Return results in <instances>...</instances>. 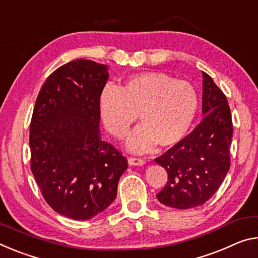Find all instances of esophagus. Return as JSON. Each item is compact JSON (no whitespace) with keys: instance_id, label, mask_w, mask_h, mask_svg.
Masks as SVG:
<instances>
[{"instance_id":"34e87169","label":"esophagus","mask_w":258,"mask_h":258,"mask_svg":"<svg viewBox=\"0 0 258 258\" xmlns=\"http://www.w3.org/2000/svg\"><path fill=\"white\" fill-rule=\"evenodd\" d=\"M128 164L130 165H134V166H141L145 164V161L142 158H138V157H130L128 158Z\"/></svg>"}]
</instances>
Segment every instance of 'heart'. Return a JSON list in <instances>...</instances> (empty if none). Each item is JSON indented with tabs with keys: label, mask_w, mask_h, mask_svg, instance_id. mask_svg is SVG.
Returning <instances> with one entry per match:
<instances>
[{
	"label": "heart",
	"mask_w": 258,
	"mask_h": 258,
	"mask_svg": "<svg viewBox=\"0 0 258 258\" xmlns=\"http://www.w3.org/2000/svg\"><path fill=\"white\" fill-rule=\"evenodd\" d=\"M199 97L188 81L161 72L131 77L120 89L107 86L100 96L104 126L116 139H124L139 116L140 126L128 139L132 151L145 153L155 145L172 147L186 137L198 113Z\"/></svg>",
	"instance_id": "heart-1"
}]
</instances>
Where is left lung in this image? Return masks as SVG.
<instances>
[{
	"label": "left lung",
	"instance_id": "obj_1",
	"mask_svg": "<svg viewBox=\"0 0 258 258\" xmlns=\"http://www.w3.org/2000/svg\"><path fill=\"white\" fill-rule=\"evenodd\" d=\"M203 120L179 144L155 162L167 172L158 201L174 209H191L206 203L230 170L233 137L231 110L225 94L202 72Z\"/></svg>",
	"mask_w": 258,
	"mask_h": 258
}]
</instances>
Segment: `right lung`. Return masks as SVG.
I'll list each match as a JSON object with an SVG mask.
<instances>
[{"label": "right lung", "instance_id": "right-lung-1", "mask_svg": "<svg viewBox=\"0 0 258 258\" xmlns=\"http://www.w3.org/2000/svg\"><path fill=\"white\" fill-rule=\"evenodd\" d=\"M108 65L76 59L41 87L30 125L31 170L43 199L65 217L87 220L113 202L127 159L100 134Z\"/></svg>", "mask_w": 258, "mask_h": 258}]
</instances>
